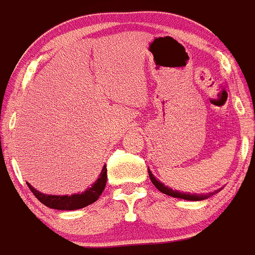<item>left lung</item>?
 Instances as JSON below:
<instances>
[{
	"label": "left lung",
	"instance_id": "8db88e82",
	"mask_svg": "<svg viewBox=\"0 0 255 255\" xmlns=\"http://www.w3.org/2000/svg\"><path fill=\"white\" fill-rule=\"evenodd\" d=\"M148 172H149V177H150V181L153 182L154 186H155L156 188H158V190H159L162 193H164V195H168V196H172V197L183 198V200H188V201H201V200H206V198L211 197L212 195H215V193H218L219 191H220V190H218V191H215V192L205 193V195H192V193L179 192V191L172 190V188H169L168 186H164L162 182L158 181V179L153 176V173H151L150 170L148 169Z\"/></svg>",
	"mask_w": 255,
	"mask_h": 255
}]
</instances>
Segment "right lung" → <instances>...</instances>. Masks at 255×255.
Returning a JSON list of instances; mask_svg holds the SVG:
<instances>
[{
    "instance_id": "obj_1",
    "label": "right lung",
    "mask_w": 255,
    "mask_h": 255,
    "mask_svg": "<svg viewBox=\"0 0 255 255\" xmlns=\"http://www.w3.org/2000/svg\"><path fill=\"white\" fill-rule=\"evenodd\" d=\"M107 182V168L104 165L102 172L100 173L99 179L92 184V187L87 188L85 192L82 193H74L71 196H55V195H45L39 191H36L31 184L27 183L30 191L34 193L35 197L40 201L41 204L45 205L46 207L55 210H64V211H71V210H78L83 209V207L88 206V205L93 204L99 200L101 193L104 192L105 186Z\"/></svg>"
}]
</instances>
